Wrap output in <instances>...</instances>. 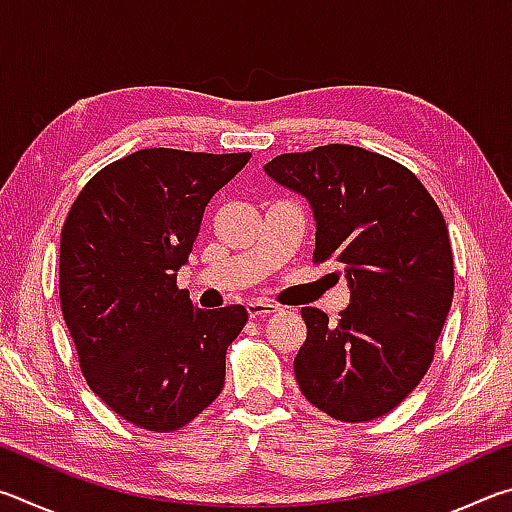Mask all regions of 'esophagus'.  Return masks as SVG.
I'll list each match as a JSON object with an SVG mask.
<instances>
[{"mask_svg":"<svg viewBox=\"0 0 512 512\" xmlns=\"http://www.w3.org/2000/svg\"><path fill=\"white\" fill-rule=\"evenodd\" d=\"M246 309H248V316L250 318H262V316H271V314H275L277 309V305H273V302H266V300H250L248 305H246Z\"/></svg>","mask_w":512,"mask_h":512,"instance_id":"34e87169","label":"esophagus"}]
</instances>
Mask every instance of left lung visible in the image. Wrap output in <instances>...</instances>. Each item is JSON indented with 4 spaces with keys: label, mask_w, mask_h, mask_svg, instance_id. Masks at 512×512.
Returning a JSON list of instances; mask_svg holds the SVG:
<instances>
[{
    "label": "left lung",
    "mask_w": 512,
    "mask_h": 512,
    "mask_svg": "<svg viewBox=\"0 0 512 512\" xmlns=\"http://www.w3.org/2000/svg\"><path fill=\"white\" fill-rule=\"evenodd\" d=\"M268 178L307 198L314 262L334 259L350 287L339 323L302 307L307 341L293 368L302 395L336 420L393 411L429 370L454 298L449 232L436 201L391 158L350 144L284 153Z\"/></svg>",
    "instance_id": "1"
}]
</instances>
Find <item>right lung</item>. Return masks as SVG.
Masks as SVG:
<instances>
[{
	"label": "right lung",
	"instance_id": "obj_1",
	"mask_svg": "<svg viewBox=\"0 0 512 512\" xmlns=\"http://www.w3.org/2000/svg\"><path fill=\"white\" fill-rule=\"evenodd\" d=\"M250 153L142 149L101 169L60 232V307L94 393L135 427H185L219 397L241 305L176 287L210 198Z\"/></svg>",
	"mask_w": 512,
	"mask_h": 512
}]
</instances>
